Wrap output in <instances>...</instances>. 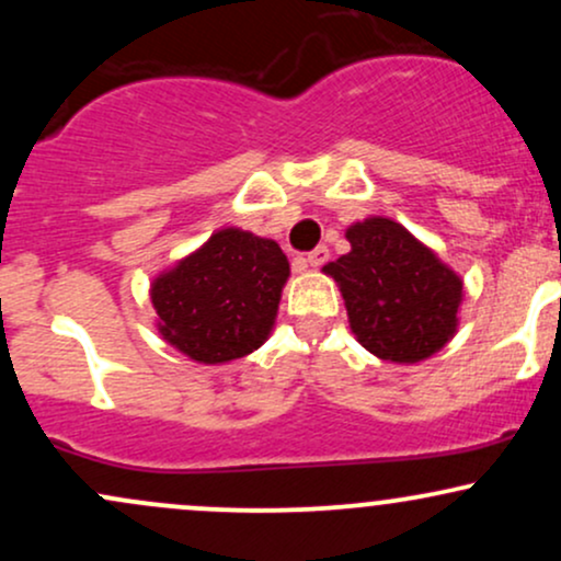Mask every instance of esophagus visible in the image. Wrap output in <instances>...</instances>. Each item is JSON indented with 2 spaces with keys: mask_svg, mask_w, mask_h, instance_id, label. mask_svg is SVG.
I'll use <instances>...</instances> for the list:
<instances>
[{
  "mask_svg": "<svg viewBox=\"0 0 561 561\" xmlns=\"http://www.w3.org/2000/svg\"><path fill=\"white\" fill-rule=\"evenodd\" d=\"M327 259H330V250H327L324 244H321V248L311 250V253L306 255V263H308V266H311V268H319V266H324Z\"/></svg>",
  "mask_w": 561,
  "mask_h": 561,
  "instance_id": "esophagus-1",
  "label": "esophagus"
}]
</instances>
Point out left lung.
<instances>
[{
  "label": "left lung",
  "mask_w": 561,
  "mask_h": 561,
  "mask_svg": "<svg viewBox=\"0 0 561 561\" xmlns=\"http://www.w3.org/2000/svg\"><path fill=\"white\" fill-rule=\"evenodd\" d=\"M351 253L321 272L337 282L351 332L390 364H420L459 330L465 279L403 224L369 216L345 229Z\"/></svg>",
  "instance_id": "8db88e82"
}]
</instances>
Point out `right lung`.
I'll return each instance as SVG.
<instances>
[{"label": "right lung", "instance_id": "obj_1", "mask_svg": "<svg viewBox=\"0 0 561 561\" xmlns=\"http://www.w3.org/2000/svg\"><path fill=\"white\" fill-rule=\"evenodd\" d=\"M287 276L289 261L274 240L218 229L152 279L158 334L205 366L248 356L274 330Z\"/></svg>", "mask_w": 561, "mask_h": 561}]
</instances>
